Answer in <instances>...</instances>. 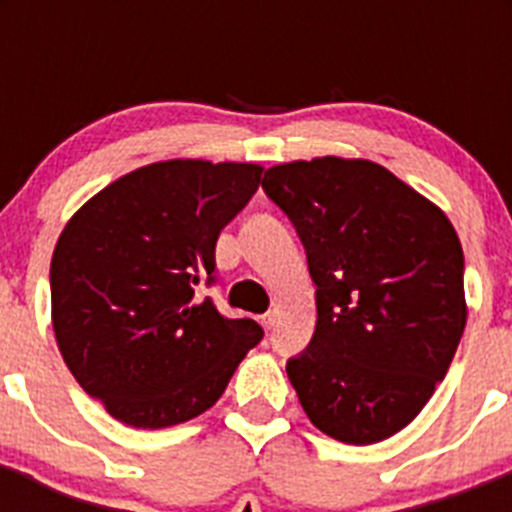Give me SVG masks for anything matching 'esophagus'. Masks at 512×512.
<instances>
[{
	"mask_svg": "<svg viewBox=\"0 0 512 512\" xmlns=\"http://www.w3.org/2000/svg\"><path fill=\"white\" fill-rule=\"evenodd\" d=\"M274 320H277V315H274V312H266V315H261V325H264L266 330L274 325Z\"/></svg>",
	"mask_w": 512,
	"mask_h": 512,
	"instance_id": "esophagus-1",
	"label": "esophagus"
}]
</instances>
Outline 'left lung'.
Returning <instances> with one entry per match:
<instances>
[{"mask_svg": "<svg viewBox=\"0 0 512 512\" xmlns=\"http://www.w3.org/2000/svg\"><path fill=\"white\" fill-rule=\"evenodd\" d=\"M295 225L318 323L287 377L310 423L354 446L402 431L449 372L467 325L464 253L438 205L366 158L266 169Z\"/></svg>", "mask_w": 512, "mask_h": 512, "instance_id": "8db88e82", "label": "left lung"}]
</instances>
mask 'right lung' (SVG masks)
Segmentation results:
<instances>
[{
  "label": "right lung",
  "instance_id": "right-lung-1",
  "mask_svg": "<svg viewBox=\"0 0 512 512\" xmlns=\"http://www.w3.org/2000/svg\"><path fill=\"white\" fill-rule=\"evenodd\" d=\"M259 164L171 158L140 166L71 215L51 259L58 351L87 395L133 428L210 410L261 341L194 289L212 282L217 235L259 189Z\"/></svg>",
  "mask_w": 512,
  "mask_h": 512
}]
</instances>
